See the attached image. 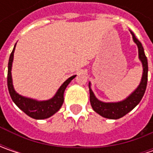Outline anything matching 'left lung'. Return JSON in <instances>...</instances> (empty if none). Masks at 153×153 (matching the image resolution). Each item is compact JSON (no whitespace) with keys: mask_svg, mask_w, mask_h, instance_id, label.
<instances>
[{"mask_svg":"<svg viewBox=\"0 0 153 153\" xmlns=\"http://www.w3.org/2000/svg\"><path fill=\"white\" fill-rule=\"evenodd\" d=\"M130 33L132 35L134 42L136 43L137 47H138L139 59L142 63V66H143L142 78H141L140 83L138 86V88L133 92L128 97L126 98L123 100H122V101L114 103H105L99 100L97 98L94 96L91 88H90V82L88 85L92 108L94 109V111H96L98 114H100L105 118L118 119L120 117H123V116H125L130 111H132L133 109L138 105L143 97L145 92H146V84H147V74H148L147 59L145 55L144 48L142 47V44L140 42L138 39L135 37L134 34L131 30H130Z\"/></svg>","mask_w":153,"mask_h":153,"instance_id":"1","label":"left lung"}]
</instances>
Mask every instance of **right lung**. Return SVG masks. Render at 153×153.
<instances>
[{
	"label": "right lung",
	"instance_id": "right-lung-1",
	"mask_svg": "<svg viewBox=\"0 0 153 153\" xmlns=\"http://www.w3.org/2000/svg\"><path fill=\"white\" fill-rule=\"evenodd\" d=\"M15 47H16V44L9 57L8 70H7V88H8L10 96L12 98L13 101L16 104V105L29 117L35 119H45V118L50 117L51 116L56 113L62 106L63 102H64L65 90L68 84L71 82V81L75 78L76 75L68 78L58 89L55 95L48 100L38 101L33 99L24 97L15 91L13 85L11 71H12V65H13V60Z\"/></svg>",
	"mask_w": 153,
	"mask_h": 153
}]
</instances>
